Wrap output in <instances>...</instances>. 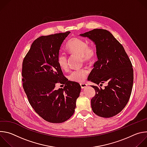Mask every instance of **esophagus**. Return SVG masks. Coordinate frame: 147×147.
Segmentation results:
<instances>
[{
  "mask_svg": "<svg viewBox=\"0 0 147 147\" xmlns=\"http://www.w3.org/2000/svg\"><path fill=\"white\" fill-rule=\"evenodd\" d=\"M80 86H81V88H86V87H87V84H86V83H84V82H81V83H80Z\"/></svg>",
  "mask_w": 147,
  "mask_h": 147,
  "instance_id": "obj_1",
  "label": "esophagus"
}]
</instances>
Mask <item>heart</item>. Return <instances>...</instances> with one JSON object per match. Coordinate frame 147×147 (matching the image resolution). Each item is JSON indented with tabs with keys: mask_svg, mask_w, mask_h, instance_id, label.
Instances as JSON below:
<instances>
[{
	"mask_svg": "<svg viewBox=\"0 0 147 147\" xmlns=\"http://www.w3.org/2000/svg\"><path fill=\"white\" fill-rule=\"evenodd\" d=\"M66 49L71 54L80 55L84 61H92L96 57L97 49L94 44H89L82 39L73 38L69 40L66 45ZM59 66L63 70L68 68V58L64 52H59L57 56ZM88 73V70L84 68L72 71L69 75V78L73 81L81 82L85 79Z\"/></svg>",
	"mask_w": 147,
	"mask_h": 147,
	"instance_id": "heart-1",
	"label": "heart"
}]
</instances>
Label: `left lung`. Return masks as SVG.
I'll use <instances>...</instances> for the list:
<instances>
[{
  "instance_id": "left-lung-1",
  "label": "left lung",
  "mask_w": 147,
  "mask_h": 147,
  "mask_svg": "<svg viewBox=\"0 0 147 147\" xmlns=\"http://www.w3.org/2000/svg\"><path fill=\"white\" fill-rule=\"evenodd\" d=\"M91 39L97 49L98 60L90 73L88 80L102 86H92L95 95L91 99L94 113L102 117H111L120 113L126 105L133 85L131 62L123 47L108 31L93 30L80 34Z\"/></svg>"
}]
</instances>
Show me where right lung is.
Instances as JSON below:
<instances>
[{
    "instance_id": "obj_1",
    "label": "right lung",
    "mask_w": 147,
    "mask_h": 147,
    "mask_svg": "<svg viewBox=\"0 0 147 147\" xmlns=\"http://www.w3.org/2000/svg\"><path fill=\"white\" fill-rule=\"evenodd\" d=\"M70 33L38 38L23 61V87L28 101L36 113L52 123L70 118L81 91L78 82L67 81L57 61L61 45ZM57 82L65 84L63 89H54Z\"/></svg>"
}]
</instances>
